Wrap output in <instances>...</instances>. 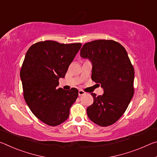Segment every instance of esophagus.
Wrapping results in <instances>:
<instances>
[{
	"instance_id": "obj_1",
	"label": "esophagus",
	"mask_w": 157,
	"mask_h": 157,
	"mask_svg": "<svg viewBox=\"0 0 157 157\" xmlns=\"http://www.w3.org/2000/svg\"><path fill=\"white\" fill-rule=\"evenodd\" d=\"M85 94H86V93H85L84 91H82V90H81V89H79L78 91V95H79V96H81V95H83Z\"/></svg>"
}]
</instances>
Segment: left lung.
<instances>
[{"instance_id": "obj_1", "label": "left lung", "mask_w": 157, "mask_h": 157, "mask_svg": "<svg viewBox=\"0 0 157 157\" xmlns=\"http://www.w3.org/2000/svg\"><path fill=\"white\" fill-rule=\"evenodd\" d=\"M80 56L92 64L91 78L104 94H91L94 103L86 109L89 118L102 127L111 125L126 111L134 95V70L124 48L113 40L85 44Z\"/></svg>"}]
</instances>
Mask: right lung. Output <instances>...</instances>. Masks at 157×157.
Returning a JSON list of instances; mask_svg holds the SVG:
<instances>
[{
  "mask_svg": "<svg viewBox=\"0 0 157 157\" xmlns=\"http://www.w3.org/2000/svg\"><path fill=\"white\" fill-rule=\"evenodd\" d=\"M81 46L48 40L33 44L26 52L20 72L23 96L34 115L50 126L67 120L78 98L77 89L66 91L57 86Z\"/></svg>",
  "mask_w": 157,
  "mask_h": 157,
  "instance_id": "add662e5",
  "label": "right lung"
}]
</instances>
